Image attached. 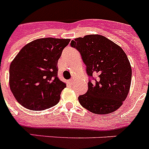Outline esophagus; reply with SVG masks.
I'll return each instance as SVG.
<instances>
[{
  "label": "esophagus",
  "mask_w": 149,
  "mask_h": 149,
  "mask_svg": "<svg viewBox=\"0 0 149 149\" xmlns=\"http://www.w3.org/2000/svg\"><path fill=\"white\" fill-rule=\"evenodd\" d=\"M74 79H70L68 81L69 84H70V85H72V83H74Z\"/></svg>",
  "instance_id": "1"
}]
</instances>
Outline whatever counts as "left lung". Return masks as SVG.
<instances>
[{
	"instance_id": "8db88e82",
	"label": "left lung",
	"mask_w": 149,
	"mask_h": 149,
	"mask_svg": "<svg viewBox=\"0 0 149 149\" xmlns=\"http://www.w3.org/2000/svg\"><path fill=\"white\" fill-rule=\"evenodd\" d=\"M80 54L89 76L88 90L78 97L81 106L96 114L118 109L126 99L132 68L119 46L102 35H87L71 41Z\"/></svg>"
}]
</instances>
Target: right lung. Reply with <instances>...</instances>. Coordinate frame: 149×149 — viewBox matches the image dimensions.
I'll return each mask as SVG.
<instances>
[{
    "label": "right lung",
    "instance_id": "add662e5",
    "mask_svg": "<svg viewBox=\"0 0 149 149\" xmlns=\"http://www.w3.org/2000/svg\"><path fill=\"white\" fill-rule=\"evenodd\" d=\"M70 39L41 38L24 46L10 66L9 84L20 105L43 110L59 102L66 84L57 77L58 60Z\"/></svg>",
    "mask_w": 149,
    "mask_h": 149
}]
</instances>
